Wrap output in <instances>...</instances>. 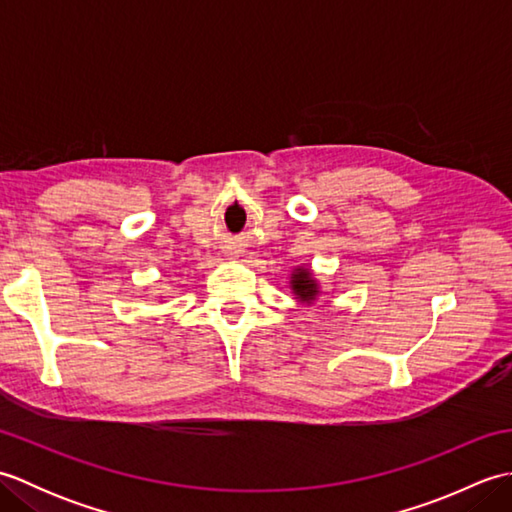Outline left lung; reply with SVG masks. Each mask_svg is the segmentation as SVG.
Returning a JSON list of instances; mask_svg holds the SVG:
<instances>
[{"label": "left lung", "mask_w": 512, "mask_h": 512, "mask_svg": "<svg viewBox=\"0 0 512 512\" xmlns=\"http://www.w3.org/2000/svg\"><path fill=\"white\" fill-rule=\"evenodd\" d=\"M290 288L295 292V299H299L301 303H312L319 297V284L312 277L310 268H295V273L290 277Z\"/></svg>", "instance_id": "obj_1"}]
</instances>
